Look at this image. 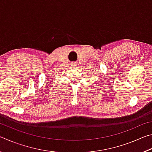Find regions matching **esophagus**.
<instances>
[{"mask_svg":"<svg viewBox=\"0 0 152 152\" xmlns=\"http://www.w3.org/2000/svg\"><path fill=\"white\" fill-rule=\"evenodd\" d=\"M76 64L75 62H72V64H71V65H72V66H75V65H76Z\"/></svg>","mask_w":152,"mask_h":152,"instance_id":"1","label":"esophagus"}]
</instances>
